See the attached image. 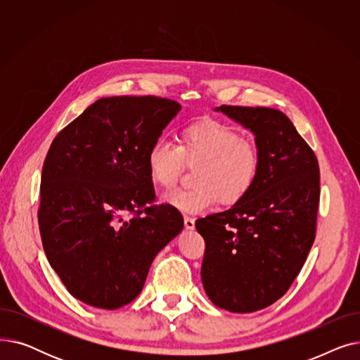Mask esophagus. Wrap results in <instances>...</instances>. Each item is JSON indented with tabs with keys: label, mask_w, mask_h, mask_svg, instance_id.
Wrapping results in <instances>:
<instances>
[{
	"label": "esophagus",
	"mask_w": 360,
	"mask_h": 360,
	"mask_svg": "<svg viewBox=\"0 0 360 360\" xmlns=\"http://www.w3.org/2000/svg\"><path fill=\"white\" fill-rule=\"evenodd\" d=\"M184 223H185V228H186V229L193 231V229L195 228V219H193V217H190V216H185Z\"/></svg>",
	"instance_id": "obj_1"
}]
</instances>
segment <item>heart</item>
Here are the masks:
<instances>
[{
  "label": "heart",
  "mask_w": 360,
  "mask_h": 360,
  "mask_svg": "<svg viewBox=\"0 0 360 360\" xmlns=\"http://www.w3.org/2000/svg\"><path fill=\"white\" fill-rule=\"evenodd\" d=\"M262 153L255 140L242 137L240 131L217 120H201L186 125L178 136V146L163 139L147 153L150 179L169 191L178 184L185 165L194 167L188 190L165 195V202L182 213L197 214L220 200L232 205L247 197L258 181Z\"/></svg>",
  "instance_id": "heart-1"
}]
</instances>
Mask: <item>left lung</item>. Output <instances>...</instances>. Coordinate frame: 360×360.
<instances>
[{"instance_id":"1","label":"left lung","mask_w":360,"mask_h":360,"mask_svg":"<svg viewBox=\"0 0 360 360\" xmlns=\"http://www.w3.org/2000/svg\"><path fill=\"white\" fill-rule=\"evenodd\" d=\"M219 109L254 132L262 163L247 197L195 221L205 242L201 280L216 307L248 314L274 304L304 267L316 233L319 166L281 110Z\"/></svg>"}]
</instances>
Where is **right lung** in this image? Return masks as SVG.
Listing matches in <instances>:
<instances>
[{
    "instance_id": "1",
    "label": "right lung",
    "mask_w": 360,
    "mask_h": 360,
    "mask_svg": "<svg viewBox=\"0 0 360 360\" xmlns=\"http://www.w3.org/2000/svg\"><path fill=\"white\" fill-rule=\"evenodd\" d=\"M159 96H113L58 132L42 167L37 221L46 258L84 304L118 309L143 290L158 252L184 228L155 204L148 148L179 112Z\"/></svg>"
}]
</instances>
